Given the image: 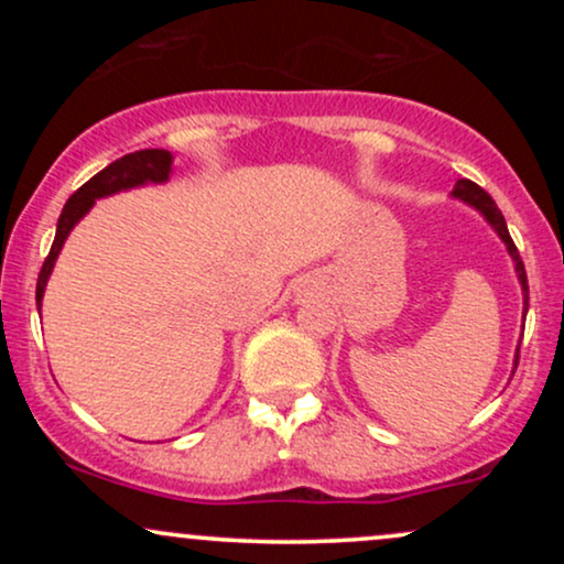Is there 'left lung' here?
<instances>
[{"label": "left lung", "instance_id": "left-lung-1", "mask_svg": "<svg viewBox=\"0 0 564 564\" xmlns=\"http://www.w3.org/2000/svg\"><path fill=\"white\" fill-rule=\"evenodd\" d=\"M453 196L462 198L464 204L475 206L477 212H482V217L488 219L490 225H494V230L498 232V238H501L503 243H507L511 260H514V270H517V278H520V286H522V294H525V310H528V275H525V264L520 260V251H517L514 241H511L509 236V228H507V219H503L501 212H498L496 200L488 196V193L482 191L480 185L471 183V180H458L456 187H453ZM520 364V347H517V360H514V368Z\"/></svg>", "mask_w": 564, "mask_h": 564}]
</instances>
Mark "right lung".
Segmentation results:
<instances>
[{
  "label": "right lung",
  "instance_id": "add662e5",
  "mask_svg": "<svg viewBox=\"0 0 564 564\" xmlns=\"http://www.w3.org/2000/svg\"><path fill=\"white\" fill-rule=\"evenodd\" d=\"M172 172V153L161 151V148H148V151H134L127 153V156L116 159L113 164H108L106 170L97 172L93 180H87L79 191L74 193L63 206L61 219H57V230H55V241L53 249H50L47 260L42 264V273H39L36 281V307H42V296H44V286H47L50 273H53L57 254H61L63 243H66L68 232L74 230V225L93 209V204L102 196H113L119 191H129V187H140V185H159L170 180Z\"/></svg>",
  "mask_w": 564,
  "mask_h": 564
}]
</instances>
